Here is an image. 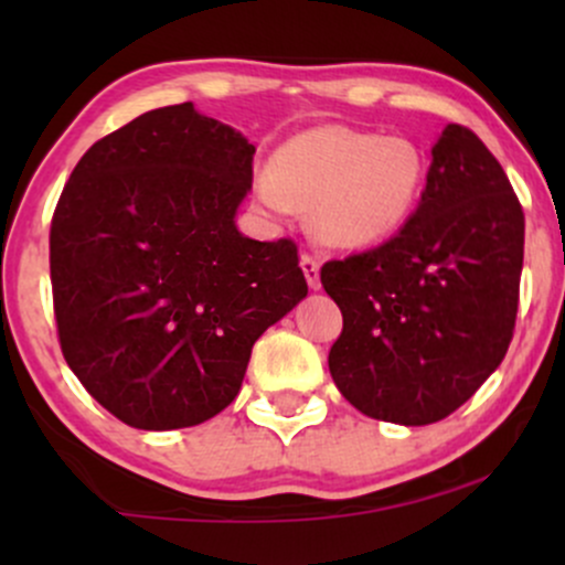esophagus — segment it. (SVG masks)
<instances>
[{
    "label": "esophagus",
    "mask_w": 565,
    "mask_h": 565,
    "mask_svg": "<svg viewBox=\"0 0 565 565\" xmlns=\"http://www.w3.org/2000/svg\"><path fill=\"white\" fill-rule=\"evenodd\" d=\"M300 265H302L305 278H308V287H310V289H319V287H321V276H319L321 263L316 260L313 255H302V257H300Z\"/></svg>",
    "instance_id": "1"
}]
</instances>
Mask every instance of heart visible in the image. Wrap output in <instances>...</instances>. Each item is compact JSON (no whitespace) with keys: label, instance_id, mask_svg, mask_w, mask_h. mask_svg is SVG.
Wrapping results in <instances>:
<instances>
[{"label":"heart","instance_id":"heart-1","mask_svg":"<svg viewBox=\"0 0 565 565\" xmlns=\"http://www.w3.org/2000/svg\"><path fill=\"white\" fill-rule=\"evenodd\" d=\"M430 161L412 138H380L323 125L278 148L257 174V196L289 215L310 210V231L329 246H369L393 236L423 199Z\"/></svg>","mask_w":565,"mask_h":565}]
</instances>
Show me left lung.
Wrapping results in <instances>:
<instances>
[{
  "label": "left lung",
  "instance_id": "obj_1",
  "mask_svg": "<svg viewBox=\"0 0 565 565\" xmlns=\"http://www.w3.org/2000/svg\"><path fill=\"white\" fill-rule=\"evenodd\" d=\"M523 228L494 153L472 129L446 127L404 228L321 265L342 310L329 372L350 404L382 423L430 425L489 380L515 332Z\"/></svg>",
  "mask_w": 565,
  "mask_h": 565
}]
</instances>
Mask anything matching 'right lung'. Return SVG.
<instances>
[{
    "instance_id": "1",
    "label": "right lung",
    "mask_w": 565,
    "mask_h": 565,
    "mask_svg": "<svg viewBox=\"0 0 565 565\" xmlns=\"http://www.w3.org/2000/svg\"><path fill=\"white\" fill-rule=\"evenodd\" d=\"M255 146L193 103L106 135L50 225L57 342L116 419L174 430L242 391L252 345L308 295L291 238L236 231Z\"/></svg>"
}]
</instances>
